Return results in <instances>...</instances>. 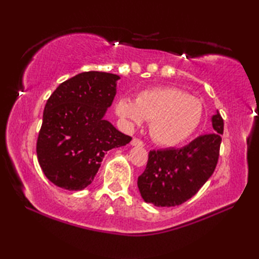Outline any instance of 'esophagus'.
I'll return each mask as SVG.
<instances>
[{
    "mask_svg": "<svg viewBox=\"0 0 259 259\" xmlns=\"http://www.w3.org/2000/svg\"><path fill=\"white\" fill-rule=\"evenodd\" d=\"M131 145L133 146H144V142L139 138H134L131 140Z\"/></svg>",
    "mask_w": 259,
    "mask_h": 259,
    "instance_id": "obj_1",
    "label": "esophagus"
}]
</instances>
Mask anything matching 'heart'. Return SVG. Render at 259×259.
Segmentation results:
<instances>
[{"label":"heart","instance_id":"1","mask_svg":"<svg viewBox=\"0 0 259 259\" xmlns=\"http://www.w3.org/2000/svg\"><path fill=\"white\" fill-rule=\"evenodd\" d=\"M115 111L129 125L151 121L152 138L160 145L175 146L198 128L203 115V105L186 91L164 87L142 91L135 102L122 98L116 103Z\"/></svg>","mask_w":259,"mask_h":259}]
</instances>
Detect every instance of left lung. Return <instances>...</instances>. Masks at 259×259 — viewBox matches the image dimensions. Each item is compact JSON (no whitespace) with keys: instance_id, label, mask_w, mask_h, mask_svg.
<instances>
[{"instance_id":"8db88e82","label":"left lung","mask_w":259,"mask_h":259,"mask_svg":"<svg viewBox=\"0 0 259 259\" xmlns=\"http://www.w3.org/2000/svg\"><path fill=\"white\" fill-rule=\"evenodd\" d=\"M214 133L199 136L182 148L153 150L146 169L138 177L140 195L156 207H175L194 196L216 169L224 120L212 116Z\"/></svg>"}]
</instances>
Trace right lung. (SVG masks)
Returning a JSON list of instances; mask_svg holds the SVG:
<instances>
[{
    "label": "right lung",
    "instance_id": "obj_1",
    "mask_svg": "<svg viewBox=\"0 0 259 259\" xmlns=\"http://www.w3.org/2000/svg\"><path fill=\"white\" fill-rule=\"evenodd\" d=\"M120 76L83 72L59 84L45 107L37 160L56 186L81 191L93 183L106 152L133 139L104 119Z\"/></svg>",
    "mask_w": 259,
    "mask_h": 259
}]
</instances>
